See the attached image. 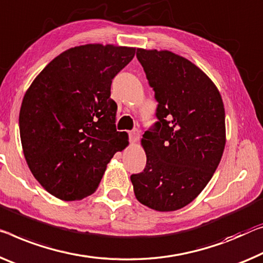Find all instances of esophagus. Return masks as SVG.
<instances>
[{"instance_id":"1","label":"esophagus","mask_w":263,"mask_h":263,"mask_svg":"<svg viewBox=\"0 0 263 263\" xmlns=\"http://www.w3.org/2000/svg\"><path fill=\"white\" fill-rule=\"evenodd\" d=\"M139 136H140V130L139 129H133V130L129 133V141H130V143H135L137 140H139Z\"/></svg>"}]
</instances>
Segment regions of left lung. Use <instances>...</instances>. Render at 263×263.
<instances>
[{"instance_id": "left-lung-1", "label": "left lung", "mask_w": 263, "mask_h": 263, "mask_svg": "<svg viewBox=\"0 0 263 263\" xmlns=\"http://www.w3.org/2000/svg\"><path fill=\"white\" fill-rule=\"evenodd\" d=\"M136 56L155 91L159 121L141 140L144 171L130 180L142 204L177 211L196 199L220 163L226 145L223 102L207 74L182 56L142 48Z\"/></svg>"}]
</instances>
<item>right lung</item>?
<instances>
[{"instance_id":"1","label":"right lung","mask_w":263,"mask_h":263,"mask_svg":"<svg viewBox=\"0 0 263 263\" xmlns=\"http://www.w3.org/2000/svg\"><path fill=\"white\" fill-rule=\"evenodd\" d=\"M135 48L91 43L70 48L47 64L28 88L20 110V135L30 172L63 201L98 189L107 164L129 144L116 132L111 80Z\"/></svg>"}]
</instances>
